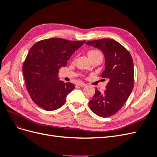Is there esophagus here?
<instances>
[{
  "label": "esophagus",
  "mask_w": 157,
  "mask_h": 157,
  "mask_svg": "<svg viewBox=\"0 0 157 157\" xmlns=\"http://www.w3.org/2000/svg\"><path fill=\"white\" fill-rule=\"evenodd\" d=\"M78 86H79L80 87H84V86H86V84H84V83H79V84H78Z\"/></svg>",
  "instance_id": "obj_1"
}]
</instances>
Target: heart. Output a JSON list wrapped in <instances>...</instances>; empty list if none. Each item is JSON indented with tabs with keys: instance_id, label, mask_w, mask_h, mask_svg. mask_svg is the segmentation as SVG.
<instances>
[{
	"instance_id": "heart-1",
	"label": "heart",
	"mask_w": 157,
	"mask_h": 157,
	"mask_svg": "<svg viewBox=\"0 0 157 157\" xmlns=\"http://www.w3.org/2000/svg\"><path fill=\"white\" fill-rule=\"evenodd\" d=\"M98 55H101V54L100 52L97 50H90L88 52V57H92V56H98Z\"/></svg>"
}]
</instances>
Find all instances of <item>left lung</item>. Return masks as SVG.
Segmentation results:
<instances>
[{"instance_id": "1", "label": "left lung", "mask_w": 157, "mask_h": 157, "mask_svg": "<svg viewBox=\"0 0 157 157\" xmlns=\"http://www.w3.org/2000/svg\"><path fill=\"white\" fill-rule=\"evenodd\" d=\"M86 44L100 50L105 57L101 77L109 80L104 93L96 89L89 107L97 115L106 118L115 115L124 105L134 88V63L124 46L115 40L103 39Z\"/></svg>"}]
</instances>
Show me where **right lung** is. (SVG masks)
Returning a JSON list of instances; mask_svg holds the SVG:
<instances>
[{"label": "right lung", "mask_w": 157, "mask_h": 157, "mask_svg": "<svg viewBox=\"0 0 157 157\" xmlns=\"http://www.w3.org/2000/svg\"><path fill=\"white\" fill-rule=\"evenodd\" d=\"M84 42L52 38L31 47L23 63V73L27 91L38 106L54 111L65 103L75 86L59 80V70L67 65L70 57Z\"/></svg>", "instance_id": "add662e5"}]
</instances>
